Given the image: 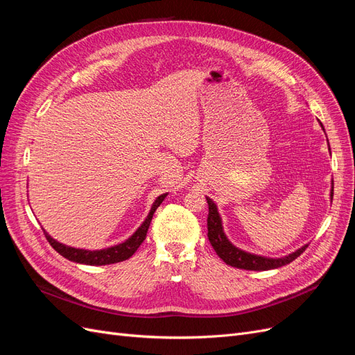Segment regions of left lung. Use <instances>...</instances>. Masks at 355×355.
I'll list each match as a JSON object with an SVG mask.
<instances>
[{
  "mask_svg": "<svg viewBox=\"0 0 355 355\" xmlns=\"http://www.w3.org/2000/svg\"><path fill=\"white\" fill-rule=\"evenodd\" d=\"M321 127H323V125H321ZM323 130H324V128H323ZM330 198H333V187H331V192H330ZM206 200H207V204H209V216H207V230H209V232H207V237H209L210 244L213 245L214 252L218 253V256L227 265H231L234 268H240V270H249V271L275 270V268H280V266H284L290 262H293L296 257L302 254L308 247V244H305V245L300 247V249H297L296 252L290 253L287 256H282V257H266V256L244 252V250L239 249V247H235L228 240L227 235H225L223 227H222V219H220V214L218 211L216 204H214V201L209 197H206Z\"/></svg>",
  "mask_w": 355,
  "mask_h": 355,
  "instance_id": "left-lung-1",
  "label": "left lung"
}]
</instances>
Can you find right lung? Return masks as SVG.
Listing matches in <instances>:
<instances>
[{
	"mask_svg": "<svg viewBox=\"0 0 355 355\" xmlns=\"http://www.w3.org/2000/svg\"><path fill=\"white\" fill-rule=\"evenodd\" d=\"M167 197V194H161L155 198L151 210H149L146 219L144 220V223L136 230V232L128 237L124 243H120L116 245L108 247V249H102V250H85V249H75V247L62 244L59 241H56L55 239H51L50 235L46 232V239L49 240L50 245L55 249L59 254H62L67 259L77 262V263H84V265H110V263H116V262H123L128 257L133 256V253L139 249V245L144 243V240L146 239V232L149 228V223L153 220V216L155 210L158 209V206L161 202L164 201V198Z\"/></svg>",
	"mask_w": 355,
	"mask_h": 355,
	"instance_id": "1",
	"label": "right lung"
}]
</instances>
